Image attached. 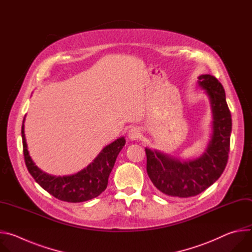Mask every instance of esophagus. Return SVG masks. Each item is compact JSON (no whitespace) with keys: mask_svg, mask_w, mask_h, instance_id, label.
<instances>
[{"mask_svg":"<svg viewBox=\"0 0 252 252\" xmlns=\"http://www.w3.org/2000/svg\"><path fill=\"white\" fill-rule=\"evenodd\" d=\"M127 135H128V138H129V139L135 140V139H138V138L140 137L141 133H140V130H139L138 127H132V128H130V129L128 130Z\"/></svg>","mask_w":252,"mask_h":252,"instance_id":"obj_1","label":"esophagus"}]
</instances>
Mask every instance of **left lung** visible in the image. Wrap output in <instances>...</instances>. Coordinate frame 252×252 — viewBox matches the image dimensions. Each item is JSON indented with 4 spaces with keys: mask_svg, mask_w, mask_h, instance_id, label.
I'll return each mask as SVG.
<instances>
[{
    "mask_svg": "<svg viewBox=\"0 0 252 252\" xmlns=\"http://www.w3.org/2000/svg\"><path fill=\"white\" fill-rule=\"evenodd\" d=\"M198 84L205 89L213 113V135L206 152L195 160L181 161L146 149L147 171L151 181L159 191L170 196L199 194L220 177L228 160L232 124L224 89L210 75L200 76Z\"/></svg>",
    "mask_w": 252,
    "mask_h": 252,
    "instance_id": "8db88e82",
    "label": "left lung"
}]
</instances>
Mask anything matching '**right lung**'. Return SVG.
<instances>
[{
    "instance_id": "right-lung-1",
    "label": "right lung",
    "mask_w": 252,
    "mask_h": 252,
    "mask_svg": "<svg viewBox=\"0 0 252 252\" xmlns=\"http://www.w3.org/2000/svg\"><path fill=\"white\" fill-rule=\"evenodd\" d=\"M22 138L25 162L31 175L50 194L67 202L87 201L104 191L118 155L126 143L125 137L117 139L105 147L87 168L76 174L54 176L41 170L32 160L27 149L24 124L22 126Z\"/></svg>"
}]
</instances>
